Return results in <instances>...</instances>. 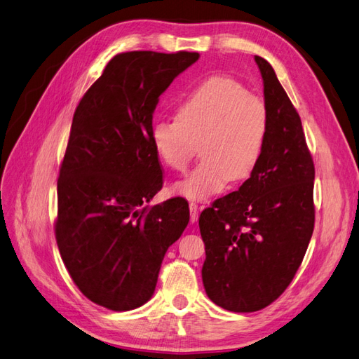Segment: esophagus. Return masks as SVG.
<instances>
[{
  "label": "esophagus",
  "mask_w": 359,
  "mask_h": 359,
  "mask_svg": "<svg viewBox=\"0 0 359 359\" xmlns=\"http://www.w3.org/2000/svg\"><path fill=\"white\" fill-rule=\"evenodd\" d=\"M189 210H191V222H196L198 219V204L196 203H189Z\"/></svg>",
  "instance_id": "obj_1"
}]
</instances>
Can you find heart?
<instances>
[{"mask_svg":"<svg viewBox=\"0 0 359 359\" xmlns=\"http://www.w3.org/2000/svg\"><path fill=\"white\" fill-rule=\"evenodd\" d=\"M269 133L267 102L225 76L204 80L179 104L177 119H158L150 128L158 156L175 171H187L201 150L200 164L175 184L188 200H205L231 180L249 179L261 163Z\"/></svg>","mask_w":359,"mask_h":359,"instance_id":"b5f03b06","label":"heart"}]
</instances>
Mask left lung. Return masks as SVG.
I'll return each instance as SVG.
<instances>
[{"label":"left lung","mask_w":359,"mask_h":359,"mask_svg":"<svg viewBox=\"0 0 359 359\" xmlns=\"http://www.w3.org/2000/svg\"><path fill=\"white\" fill-rule=\"evenodd\" d=\"M255 62L270 110L261 163L238 191L200 215L203 283L215 304L249 313L270 306L292 282L315 226V165L295 107L273 67Z\"/></svg>","instance_id":"obj_1"}]
</instances>
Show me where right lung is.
<instances>
[{
  "instance_id": "obj_1",
  "label": "right lung",
  "mask_w": 359,
  "mask_h": 359,
  "mask_svg": "<svg viewBox=\"0 0 359 359\" xmlns=\"http://www.w3.org/2000/svg\"><path fill=\"white\" fill-rule=\"evenodd\" d=\"M196 52L113 56L74 111L57 177V249L92 303L133 310L154 295L167 249L189 222L176 196L146 205L163 188L150 137L159 95L198 61Z\"/></svg>"
}]
</instances>
